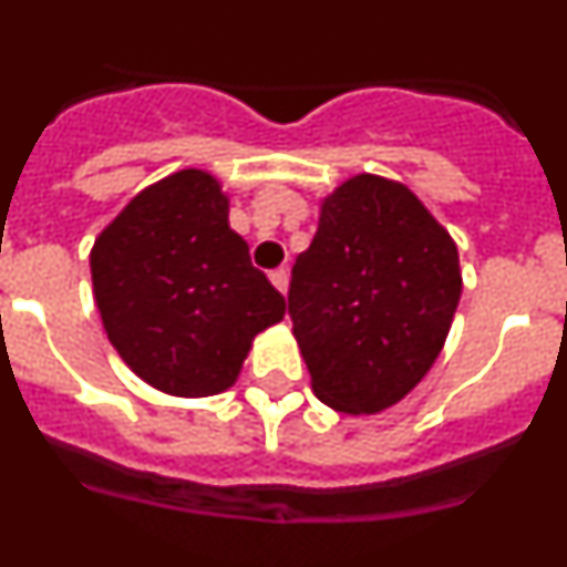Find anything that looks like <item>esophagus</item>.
<instances>
[{
  "label": "esophagus",
  "instance_id": "34e87169",
  "mask_svg": "<svg viewBox=\"0 0 567 567\" xmlns=\"http://www.w3.org/2000/svg\"><path fill=\"white\" fill-rule=\"evenodd\" d=\"M270 282H274V288H276V291H279V293L288 291V270H285V268L270 270Z\"/></svg>",
  "mask_w": 567,
  "mask_h": 567
}]
</instances>
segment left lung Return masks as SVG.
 <instances>
[{
    "label": "left lung",
    "instance_id": "obj_1",
    "mask_svg": "<svg viewBox=\"0 0 567 567\" xmlns=\"http://www.w3.org/2000/svg\"><path fill=\"white\" fill-rule=\"evenodd\" d=\"M458 297L455 241L415 193L378 175L340 184L288 288L317 398L351 415L401 401L441 354Z\"/></svg>",
    "mask_w": 567,
    "mask_h": 567
}]
</instances>
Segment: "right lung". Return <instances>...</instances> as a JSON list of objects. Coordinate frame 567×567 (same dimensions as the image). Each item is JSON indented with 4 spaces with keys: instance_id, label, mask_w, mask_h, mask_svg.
Segmentation results:
<instances>
[{
    "instance_id": "1",
    "label": "right lung",
    "mask_w": 567,
    "mask_h": 567,
    "mask_svg": "<svg viewBox=\"0 0 567 567\" xmlns=\"http://www.w3.org/2000/svg\"><path fill=\"white\" fill-rule=\"evenodd\" d=\"M94 299L123 363L150 386L207 398L236 383L285 297L227 225V195L181 169L135 195L92 247Z\"/></svg>"
}]
</instances>
